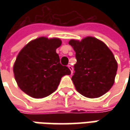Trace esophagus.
Here are the masks:
<instances>
[{
  "label": "esophagus",
  "instance_id": "1",
  "mask_svg": "<svg viewBox=\"0 0 130 130\" xmlns=\"http://www.w3.org/2000/svg\"><path fill=\"white\" fill-rule=\"evenodd\" d=\"M68 68H69V69H70V71H71V73L72 74V72H73V67H72V66L70 65V64H69V65H68Z\"/></svg>",
  "mask_w": 130,
  "mask_h": 130
}]
</instances>
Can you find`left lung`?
<instances>
[{"instance_id": "8db88e82", "label": "left lung", "mask_w": 130, "mask_h": 130, "mask_svg": "<svg viewBox=\"0 0 130 130\" xmlns=\"http://www.w3.org/2000/svg\"><path fill=\"white\" fill-rule=\"evenodd\" d=\"M69 44L76 53L72 80L77 91L90 98L102 96L113 86L117 71L111 51L103 41L90 36L82 40H70Z\"/></svg>"}]
</instances>
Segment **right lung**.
I'll return each instance as SVG.
<instances>
[{
  "label": "right lung",
  "instance_id": "obj_1",
  "mask_svg": "<svg viewBox=\"0 0 130 130\" xmlns=\"http://www.w3.org/2000/svg\"><path fill=\"white\" fill-rule=\"evenodd\" d=\"M61 43L59 38L40 37L20 51L13 71L23 92L35 98L46 97L57 89L62 77L71 74L67 67L60 63L56 53Z\"/></svg>",
  "mask_w": 130,
  "mask_h": 130
}]
</instances>
